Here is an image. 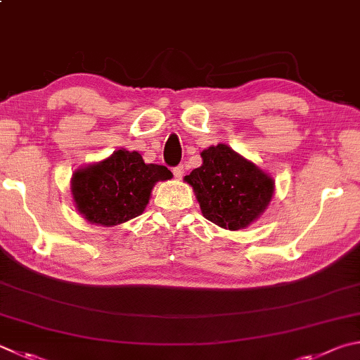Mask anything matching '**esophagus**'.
<instances>
[{
    "instance_id": "34e87169",
    "label": "esophagus",
    "mask_w": 360,
    "mask_h": 360,
    "mask_svg": "<svg viewBox=\"0 0 360 360\" xmlns=\"http://www.w3.org/2000/svg\"><path fill=\"white\" fill-rule=\"evenodd\" d=\"M184 167L182 165H178V167H174L173 168V174H174V178H178V179H181L182 176H184Z\"/></svg>"
}]
</instances>
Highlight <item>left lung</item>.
<instances>
[{"label":"left lung","mask_w":360,"mask_h":360,"mask_svg":"<svg viewBox=\"0 0 360 360\" xmlns=\"http://www.w3.org/2000/svg\"><path fill=\"white\" fill-rule=\"evenodd\" d=\"M201 167L184 181L192 186L202 217L230 231L244 230L269 206L276 181L225 143L201 153Z\"/></svg>","instance_id":"obj_1"}]
</instances>
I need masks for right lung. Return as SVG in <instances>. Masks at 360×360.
<instances>
[{
	"label": "right lung",
	"instance_id": "add662e5",
	"mask_svg": "<svg viewBox=\"0 0 360 360\" xmlns=\"http://www.w3.org/2000/svg\"><path fill=\"white\" fill-rule=\"evenodd\" d=\"M172 178L168 168L145 163L140 153L121 148L107 159L77 168L70 192L84 220L116 226L143 214L154 186Z\"/></svg>",
	"mask_w": 360,
	"mask_h": 360
}]
</instances>
